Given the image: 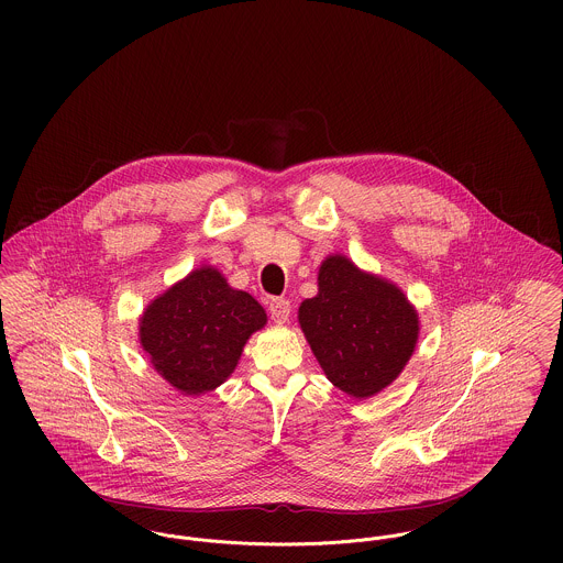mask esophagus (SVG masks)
I'll list each match as a JSON object with an SVG mask.
<instances>
[{"label":"esophagus","mask_w":563,"mask_h":563,"mask_svg":"<svg viewBox=\"0 0 563 563\" xmlns=\"http://www.w3.org/2000/svg\"><path fill=\"white\" fill-rule=\"evenodd\" d=\"M268 312H271V319L275 322H286L290 317V301L282 299V297H275L271 299L268 303Z\"/></svg>","instance_id":"obj_1"}]
</instances>
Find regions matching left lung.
<instances>
[{"label":"left lung","instance_id":"1","mask_svg":"<svg viewBox=\"0 0 563 563\" xmlns=\"http://www.w3.org/2000/svg\"><path fill=\"white\" fill-rule=\"evenodd\" d=\"M299 322L327 379L355 399L393 384L418 338V317L401 290L342 255L322 262L319 295L301 303Z\"/></svg>","mask_w":563,"mask_h":563}]
</instances>
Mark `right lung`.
I'll return each mask as SVG.
<instances>
[{"label": "right lung", "instance_id": "right-lung-1", "mask_svg": "<svg viewBox=\"0 0 563 563\" xmlns=\"http://www.w3.org/2000/svg\"><path fill=\"white\" fill-rule=\"evenodd\" d=\"M264 322V308L249 292L230 288L217 268L203 266L147 308L141 342L170 386L203 395L234 373L244 342Z\"/></svg>", "mask_w": 563, "mask_h": 563}]
</instances>
